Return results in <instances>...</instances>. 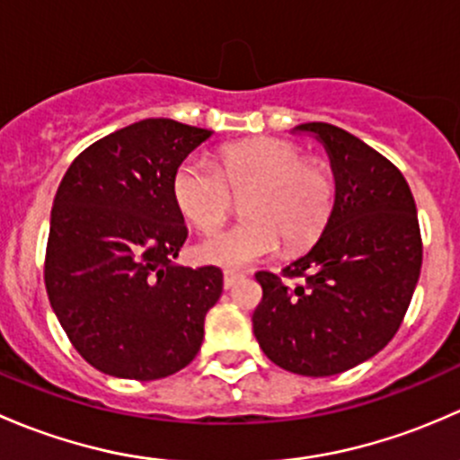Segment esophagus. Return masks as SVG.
I'll return each mask as SVG.
<instances>
[{"label": "esophagus", "instance_id": "esophagus-1", "mask_svg": "<svg viewBox=\"0 0 460 460\" xmlns=\"http://www.w3.org/2000/svg\"><path fill=\"white\" fill-rule=\"evenodd\" d=\"M238 280H243V273L238 271H225V289H231Z\"/></svg>", "mask_w": 460, "mask_h": 460}]
</instances>
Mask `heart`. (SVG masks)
<instances>
[{
  "label": "heart",
  "mask_w": 460,
  "mask_h": 460,
  "mask_svg": "<svg viewBox=\"0 0 460 460\" xmlns=\"http://www.w3.org/2000/svg\"><path fill=\"white\" fill-rule=\"evenodd\" d=\"M173 200L198 229L211 231L243 198L247 220L207 235L196 256L222 269H243L280 249L314 243L332 216L336 182L323 164L305 160L296 144L262 140L229 144L217 166L187 157L173 173Z\"/></svg>",
  "instance_id": "obj_1"
}]
</instances>
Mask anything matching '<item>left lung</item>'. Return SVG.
<instances>
[{"instance_id":"left-lung-1","label":"left lung","mask_w":460,"mask_h":460,"mask_svg":"<svg viewBox=\"0 0 460 460\" xmlns=\"http://www.w3.org/2000/svg\"><path fill=\"white\" fill-rule=\"evenodd\" d=\"M323 144L336 200L285 285L258 271L253 333L271 363L300 376L347 372L378 354L401 327L423 264L416 204L401 171L351 133L324 122L294 128Z\"/></svg>"}]
</instances>
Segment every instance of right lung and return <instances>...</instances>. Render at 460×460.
Instances as JSON below:
<instances>
[{"mask_svg": "<svg viewBox=\"0 0 460 460\" xmlns=\"http://www.w3.org/2000/svg\"><path fill=\"white\" fill-rule=\"evenodd\" d=\"M213 131L148 118L82 151L59 182L46 247V294L86 363L157 380L200 351L220 300L217 267L175 262L187 240L173 173Z\"/></svg>", "mask_w": 460, "mask_h": 460, "instance_id": "obj_1", "label": "right lung"}]
</instances>
